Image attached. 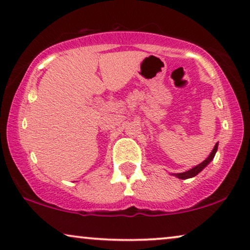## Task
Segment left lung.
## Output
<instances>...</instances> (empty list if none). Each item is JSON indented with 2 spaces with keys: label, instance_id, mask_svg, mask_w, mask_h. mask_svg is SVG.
I'll return each instance as SVG.
<instances>
[{
  "label": "left lung",
  "instance_id": "obj_1",
  "mask_svg": "<svg viewBox=\"0 0 250 250\" xmlns=\"http://www.w3.org/2000/svg\"><path fill=\"white\" fill-rule=\"evenodd\" d=\"M217 148H218V143H216L215 147L212 148L211 153H210V154H209L208 158L206 159L204 162H201L200 165L195 166L194 168L189 169V170L185 171V172H179V174H171V175L176 176V177L179 178V179H188V178H192V177H194V176H197V175L199 174V172H200V171L202 170V169L206 168V166H207L208 164H210L211 160L214 159V156H215V154H216V151H217Z\"/></svg>",
  "mask_w": 250,
  "mask_h": 250
}]
</instances>
